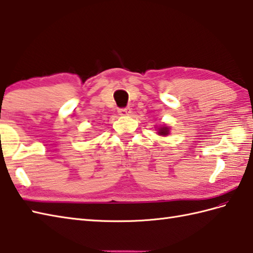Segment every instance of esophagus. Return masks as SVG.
Segmentation results:
<instances>
[{
    "instance_id": "esophagus-1",
    "label": "esophagus",
    "mask_w": 253,
    "mask_h": 253,
    "mask_svg": "<svg viewBox=\"0 0 253 253\" xmlns=\"http://www.w3.org/2000/svg\"><path fill=\"white\" fill-rule=\"evenodd\" d=\"M130 113H131V110L129 109V107L118 110V114H120L121 116H128V115H130Z\"/></svg>"
}]
</instances>
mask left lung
I'll list each match as a JSON object with an SVG mask.
<instances>
[{
	"mask_svg": "<svg viewBox=\"0 0 253 253\" xmlns=\"http://www.w3.org/2000/svg\"><path fill=\"white\" fill-rule=\"evenodd\" d=\"M169 133V127L163 125V126H161V127L158 128V135H160V136H168Z\"/></svg>",
	"mask_w": 253,
	"mask_h": 253,
	"instance_id": "left-lung-1",
	"label": "left lung"
}]
</instances>
